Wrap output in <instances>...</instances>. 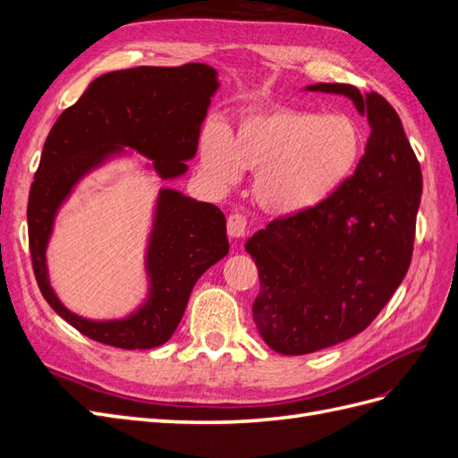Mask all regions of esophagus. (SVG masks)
<instances>
[{"label":"esophagus","instance_id":"1","mask_svg":"<svg viewBox=\"0 0 458 458\" xmlns=\"http://www.w3.org/2000/svg\"><path fill=\"white\" fill-rule=\"evenodd\" d=\"M227 233L231 239H242L246 234V217L242 214H231L227 217Z\"/></svg>","mask_w":458,"mask_h":458}]
</instances>
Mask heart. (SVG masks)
Segmentation results:
<instances>
[{
	"instance_id": "heart-1",
	"label": "heart",
	"mask_w": 458,
	"mask_h": 458,
	"mask_svg": "<svg viewBox=\"0 0 458 458\" xmlns=\"http://www.w3.org/2000/svg\"><path fill=\"white\" fill-rule=\"evenodd\" d=\"M361 157L363 133L352 118L286 106L246 114L227 133L212 126L200 140L206 177L229 187L241 170H256V200L275 216H298L328 200Z\"/></svg>"
}]
</instances>
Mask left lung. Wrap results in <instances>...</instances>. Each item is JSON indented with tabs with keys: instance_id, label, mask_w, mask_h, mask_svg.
Wrapping results in <instances>:
<instances>
[{
	"instance_id": "8db88e82",
	"label": "left lung",
	"mask_w": 458,
	"mask_h": 458,
	"mask_svg": "<svg viewBox=\"0 0 458 458\" xmlns=\"http://www.w3.org/2000/svg\"><path fill=\"white\" fill-rule=\"evenodd\" d=\"M306 89L348 97L370 135L357 170L328 200L246 241L259 271L254 323L283 355L330 348L374 321L411 266L422 195L420 164L382 95L348 84Z\"/></svg>"
}]
</instances>
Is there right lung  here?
<instances>
[{"label": "right lung", "instance_id": "add662e5", "mask_svg": "<svg viewBox=\"0 0 458 458\" xmlns=\"http://www.w3.org/2000/svg\"><path fill=\"white\" fill-rule=\"evenodd\" d=\"M217 71L202 63L137 66L93 80L51 128L29 197V241L41 294L81 335L122 350L168 342L206 269L229 252L225 216L210 202L162 187L145 250L147 298L120 318H88L68 310L49 281L47 246L61 206L80 182L114 158L148 160L162 182L177 179L195 158Z\"/></svg>", "mask_w": 458, "mask_h": 458}]
</instances>
